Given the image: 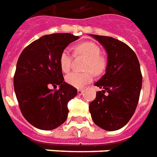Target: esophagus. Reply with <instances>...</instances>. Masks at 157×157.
Masks as SVG:
<instances>
[{
    "label": "esophagus",
    "mask_w": 157,
    "mask_h": 157,
    "mask_svg": "<svg viewBox=\"0 0 157 157\" xmlns=\"http://www.w3.org/2000/svg\"><path fill=\"white\" fill-rule=\"evenodd\" d=\"M83 92H84V90L83 89L78 90V95H82V94H83Z\"/></svg>",
    "instance_id": "1"
}]
</instances>
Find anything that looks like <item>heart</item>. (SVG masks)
I'll use <instances>...</instances> for the list:
<instances>
[{"instance_id": "obj_1", "label": "heart", "mask_w": 157, "mask_h": 157, "mask_svg": "<svg viewBox=\"0 0 157 157\" xmlns=\"http://www.w3.org/2000/svg\"><path fill=\"white\" fill-rule=\"evenodd\" d=\"M74 54L76 56H83L86 58L83 72H73L67 74L66 82L76 88H82L91 82L96 75H100L107 67V59L101 54L100 47L93 42H84L77 44L74 47ZM72 57L68 49H64L59 57V64L62 72H68L72 68Z\"/></svg>"}]
</instances>
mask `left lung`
I'll return each mask as SVG.
<instances>
[{
    "instance_id": "8db88e82",
    "label": "left lung",
    "mask_w": 157,
    "mask_h": 157,
    "mask_svg": "<svg viewBox=\"0 0 157 157\" xmlns=\"http://www.w3.org/2000/svg\"><path fill=\"white\" fill-rule=\"evenodd\" d=\"M108 53L106 73L95 84L102 89L89 105L95 124L107 131L126 125L138 106L142 88V73L134 51L121 41L91 35Z\"/></svg>"
}]
</instances>
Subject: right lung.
Returning a JSON list of instances; mask_svg holds the SVG:
<instances>
[{
    "instance_id": "obj_1",
    "label": "right lung",
    "mask_w": 157,
    "mask_h": 157,
    "mask_svg": "<svg viewBox=\"0 0 157 157\" xmlns=\"http://www.w3.org/2000/svg\"><path fill=\"white\" fill-rule=\"evenodd\" d=\"M78 38L70 33L43 36L19 56L13 77L15 95L23 116L38 129L53 130L67 118L68 101L78 90L64 82L59 57L68 44ZM50 85L60 88L50 90Z\"/></svg>"
}]
</instances>
